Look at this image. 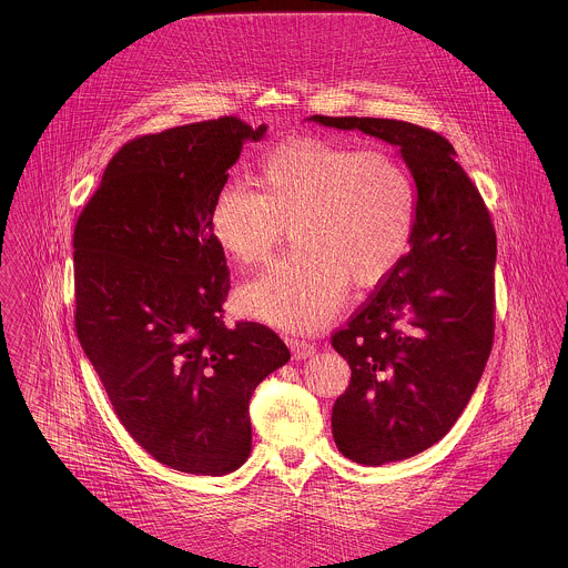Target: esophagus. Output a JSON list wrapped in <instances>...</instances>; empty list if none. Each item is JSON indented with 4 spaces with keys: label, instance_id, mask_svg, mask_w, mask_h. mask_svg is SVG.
Instances as JSON below:
<instances>
[{
    "label": "esophagus",
    "instance_id": "esophagus-1",
    "mask_svg": "<svg viewBox=\"0 0 568 568\" xmlns=\"http://www.w3.org/2000/svg\"><path fill=\"white\" fill-rule=\"evenodd\" d=\"M287 345H290V349H292L294 357H297V359H306V357H313L317 353L313 343L302 341V338H294V336L287 338Z\"/></svg>",
    "mask_w": 568,
    "mask_h": 568
}]
</instances>
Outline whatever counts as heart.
<instances>
[{"instance_id": "obj_1", "label": "heart", "mask_w": 568, "mask_h": 568, "mask_svg": "<svg viewBox=\"0 0 568 568\" xmlns=\"http://www.w3.org/2000/svg\"><path fill=\"white\" fill-rule=\"evenodd\" d=\"M417 187L385 149L325 138H296L271 151L257 190L230 183L211 209L215 243L244 266L271 257L292 225L297 244L239 292L244 315L311 332L343 306L349 281L377 285L410 246Z\"/></svg>"}]
</instances>
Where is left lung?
<instances>
[{
  "label": "left lung",
  "mask_w": 568,
  "mask_h": 568,
  "mask_svg": "<svg viewBox=\"0 0 568 568\" xmlns=\"http://www.w3.org/2000/svg\"><path fill=\"white\" fill-rule=\"evenodd\" d=\"M306 121L398 146L417 187L408 253L332 336L352 368L332 408L338 452L364 466L410 458L452 430L484 375L494 341L496 232L443 135L394 119Z\"/></svg>",
  "instance_id": "left-lung-1"
}]
</instances>
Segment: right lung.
Returning a JSON list of instances; mask_svg holds the SVG:
<instances>
[{
	"label": "right lung",
	"instance_id": "right-lung-1",
	"mask_svg": "<svg viewBox=\"0 0 568 568\" xmlns=\"http://www.w3.org/2000/svg\"><path fill=\"white\" fill-rule=\"evenodd\" d=\"M266 130L221 116L135 138L74 227L82 352L125 430L181 473L243 466L248 400L292 357L266 325L223 324L230 272L209 223L244 142Z\"/></svg>",
	"mask_w": 568,
	"mask_h": 568
}]
</instances>
